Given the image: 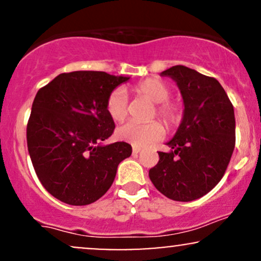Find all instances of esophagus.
Here are the masks:
<instances>
[{"label":"esophagus","instance_id":"esophagus-1","mask_svg":"<svg viewBox=\"0 0 261 261\" xmlns=\"http://www.w3.org/2000/svg\"><path fill=\"white\" fill-rule=\"evenodd\" d=\"M140 152H141V147H136V146H135V147L133 148V153H134V154L140 153Z\"/></svg>","mask_w":261,"mask_h":261}]
</instances>
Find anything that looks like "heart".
Returning <instances> with one entry per match:
<instances>
[{"mask_svg": "<svg viewBox=\"0 0 261 261\" xmlns=\"http://www.w3.org/2000/svg\"><path fill=\"white\" fill-rule=\"evenodd\" d=\"M135 92L141 97L154 103L152 115H157L168 126H173L179 120V106L169 100L170 88L166 82L160 79H147L141 81L135 86ZM127 94L124 88L119 87L110 93L107 99V112L114 121H122L127 115ZM119 140L131 143L136 147H143L152 142L163 139L164 128L161 122L151 121L147 124H139L128 121L116 131Z\"/></svg>", "mask_w": 261, "mask_h": 261, "instance_id": "b5f03b06", "label": "heart"}]
</instances>
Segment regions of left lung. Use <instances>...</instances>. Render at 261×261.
I'll use <instances>...</instances> for the list:
<instances>
[{
	"mask_svg": "<svg viewBox=\"0 0 261 261\" xmlns=\"http://www.w3.org/2000/svg\"><path fill=\"white\" fill-rule=\"evenodd\" d=\"M175 81L184 113L178 130L158 152L149 179L158 191L175 201H193L211 191L226 172L236 145L234 110L214 77L176 65L161 73Z\"/></svg>",
	"mask_w": 261,
	"mask_h": 261,
	"instance_id": "8db88e82",
	"label": "left lung"
}]
</instances>
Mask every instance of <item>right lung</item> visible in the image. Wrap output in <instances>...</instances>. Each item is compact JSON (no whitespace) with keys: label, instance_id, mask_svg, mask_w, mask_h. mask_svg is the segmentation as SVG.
Returning a JSON list of instances; mask_svg holds the SVG:
<instances>
[{"label":"right lung","instance_id":"1","mask_svg":"<svg viewBox=\"0 0 261 261\" xmlns=\"http://www.w3.org/2000/svg\"><path fill=\"white\" fill-rule=\"evenodd\" d=\"M128 80L74 71L38 91L27 143L39 180L60 201L74 206L97 201L112 187L119 163L131 155L126 142L101 143L115 128L107 112L108 97Z\"/></svg>","mask_w":261,"mask_h":261}]
</instances>
